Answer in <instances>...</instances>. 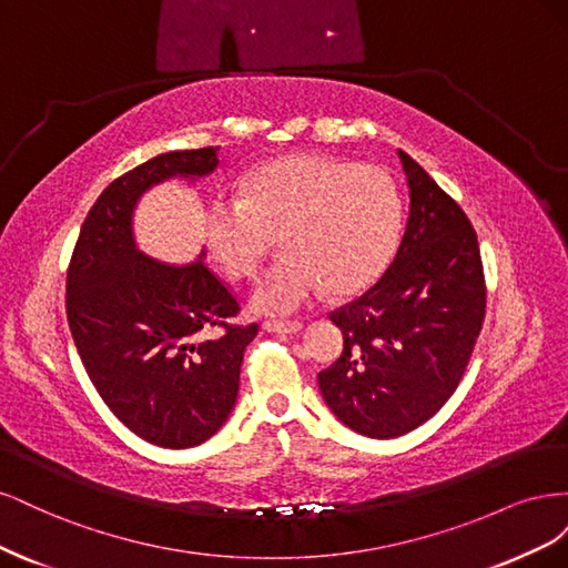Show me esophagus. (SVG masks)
<instances>
[{"label": "esophagus", "mask_w": 568, "mask_h": 568, "mask_svg": "<svg viewBox=\"0 0 568 568\" xmlns=\"http://www.w3.org/2000/svg\"><path fill=\"white\" fill-rule=\"evenodd\" d=\"M263 329L270 332V334H296L303 329L301 322H274V320H267L263 322Z\"/></svg>", "instance_id": "esophagus-1"}]
</instances>
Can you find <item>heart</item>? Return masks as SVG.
Returning <instances> with one entry per match:
<instances>
[{"mask_svg": "<svg viewBox=\"0 0 568 568\" xmlns=\"http://www.w3.org/2000/svg\"><path fill=\"white\" fill-rule=\"evenodd\" d=\"M400 194L384 168L320 153H288L217 194L205 211L213 255L232 277H253L280 232L284 255L251 294L257 313L288 315L329 286L348 296L369 286L398 242Z\"/></svg>", "mask_w": 568, "mask_h": 568, "instance_id": "heart-1", "label": "heart"}]
</instances>
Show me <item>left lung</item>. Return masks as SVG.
I'll use <instances>...</instances> for the list:
<instances>
[{"instance_id":"obj_1","label":"left lung","mask_w":568,"mask_h":568,"mask_svg":"<svg viewBox=\"0 0 568 568\" xmlns=\"http://www.w3.org/2000/svg\"><path fill=\"white\" fill-rule=\"evenodd\" d=\"M409 186L403 242L384 277L329 320L343 353L317 374L324 403L353 432L395 438L455 393L486 317V277L469 217L398 151Z\"/></svg>"}]
</instances>
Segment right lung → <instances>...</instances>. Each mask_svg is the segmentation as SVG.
Instances as JSON below:
<instances>
[{
    "label": "right lung",
    "instance_id": "right-lung-1",
    "mask_svg": "<svg viewBox=\"0 0 568 568\" xmlns=\"http://www.w3.org/2000/svg\"><path fill=\"white\" fill-rule=\"evenodd\" d=\"M217 151L161 153L113 180L84 217L65 274L68 326L101 400L132 434L173 450L227 422L257 324L227 322L242 307L203 253L168 265L136 248L132 213L153 184L211 175Z\"/></svg>",
    "mask_w": 568,
    "mask_h": 568
}]
</instances>
